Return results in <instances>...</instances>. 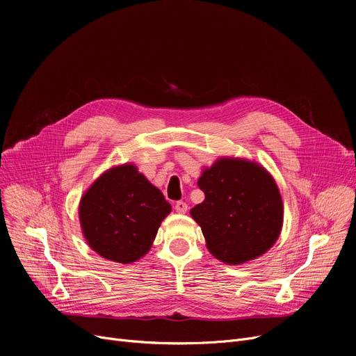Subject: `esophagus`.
<instances>
[{"mask_svg":"<svg viewBox=\"0 0 356 356\" xmlns=\"http://www.w3.org/2000/svg\"><path fill=\"white\" fill-rule=\"evenodd\" d=\"M175 209L177 213H184L186 211H188V203L183 202V200H177L175 203Z\"/></svg>","mask_w":356,"mask_h":356,"instance_id":"34e87169","label":"esophagus"}]
</instances>
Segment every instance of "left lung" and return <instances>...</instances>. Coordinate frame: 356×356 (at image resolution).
<instances>
[{"label": "left lung", "instance_id": "obj_1", "mask_svg": "<svg viewBox=\"0 0 356 356\" xmlns=\"http://www.w3.org/2000/svg\"><path fill=\"white\" fill-rule=\"evenodd\" d=\"M204 200L193 209L211 254L242 264L273 247L283 225V202L273 177L257 163L220 159L197 180Z\"/></svg>", "mask_w": 356, "mask_h": 356}]
</instances>
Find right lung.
<instances>
[{
  "mask_svg": "<svg viewBox=\"0 0 356 356\" xmlns=\"http://www.w3.org/2000/svg\"><path fill=\"white\" fill-rule=\"evenodd\" d=\"M172 207L133 164L104 173L83 195L79 219L89 247L121 264L134 263L152 248Z\"/></svg>",
  "mask_w": 356,
  "mask_h": 356,
  "instance_id": "add662e5",
  "label": "right lung"
}]
</instances>
